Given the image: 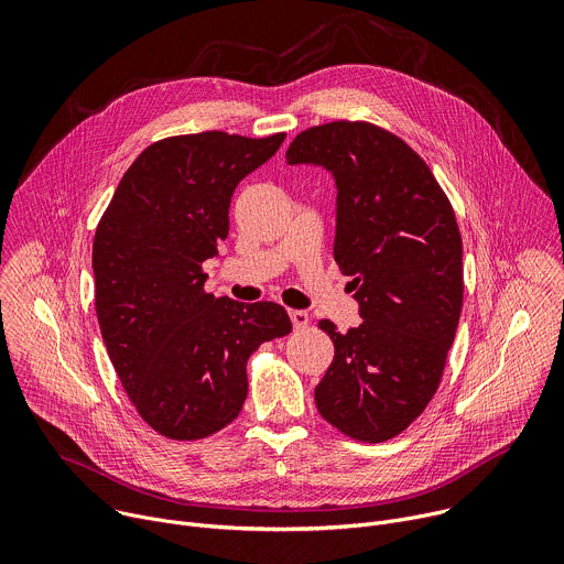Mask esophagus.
<instances>
[{
    "label": "esophagus",
    "instance_id": "1",
    "mask_svg": "<svg viewBox=\"0 0 564 564\" xmlns=\"http://www.w3.org/2000/svg\"><path fill=\"white\" fill-rule=\"evenodd\" d=\"M290 318H292V326H294L296 330L305 328L307 321H310V316H307L305 310H290Z\"/></svg>",
    "mask_w": 564,
    "mask_h": 564
}]
</instances>
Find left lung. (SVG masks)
<instances>
[{
	"instance_id": "1",
	"label": "left lung",
	"mask_w": 564,
	"mask_h": 564,
	"mask_svg": "<svg viewBox=\"0 0 564 564\" xmlns=\"http://www.w3.org/2000/svg\"><path fill=\"white\" fill-rule=\"evenodd\" d=\"M288 165H318L337 185L335 261L359 316L346 335L318 321L335 359L314 388L326 422L359 442L409 429L433 399L462 312V236L424 160L394 133L337 120L301 131Z\"/></svg>"
}]
</instances>
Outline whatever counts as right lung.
I'll return each mask as SVG.
<instances>
[{
  "mask_svg": "<svg viewBox=\"0 0 564 564\" xmlns=\"http://www.w3.org/2000/svg\"><path fill=\"white\" fill-rule=\"evenodd\" d=\"M283 140L225 131L158 140L133 160L98 223L100 333L131 404L170 440H203L231 424L248 397L250 355L292 330L279 303L216 299L203 272L229 234L236 185Z\"/></svg>",
  "mask_w": 564,
  "mask_h": 564,
  "instance_id": "add662e5",
  "label": "right lung"
}]
</instances>
